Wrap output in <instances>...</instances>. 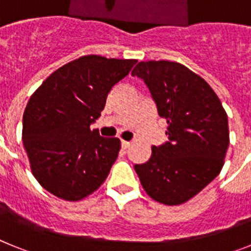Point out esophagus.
<instances>
[{
    "mask_svg": "<svg viewBox=\"0 0 251 251\" xmlns=\"http://www.w3.org/2000/svg\"><path fill=\"white\" fill-rule=\"evenodd\" d=\"M130 146V142H127V141H122V148L123 150H127L128 147Z\"/></svg>",
    "mask_w": 251,
    "mask_h": 251,
    "instance_id": "1",
    "label": "esophagus"
}]
</instances>
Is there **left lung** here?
Returning a JSON list of instances; mask_svg holds the SVG:
<instances>
[{"label":"left lung","instance_id":"left-lung-1","mask_svg":"<svg viewBox=\"0 0 251 251\" xmlns=\"http://www.w3.org/2000/svg\"><path fill=\"white\" fill-rule=\"evenodd\" d=\"M132 75L150 89L168 137L134 170L153 200L186 202L220 174L229 147L227 115L211 86L181 64L141 61Z\"/></svg>","mask_w":251,"mask_h":251}]
</instances>
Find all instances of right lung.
Returning <instances> with one entry per match:
<instances>
[{
  "label": "right lung",
  "mask_w": 251,
  "mask_h": 251,
  "mask_svg": "<svg viewBox=\"0 0 251 251\" xmlns=\"http://www.w3.org/2000/svg\"><path fill=\"white\" fill-rule=\"evenodd\" d=\"M137 60L86 55L57 69L32 94L22 118L31 171L50 194L77 201L98 190L118 157L121 141L90 126L108 93Z\"/></svg>",
  "instance_id": "obj_1"
}]
</instances>
